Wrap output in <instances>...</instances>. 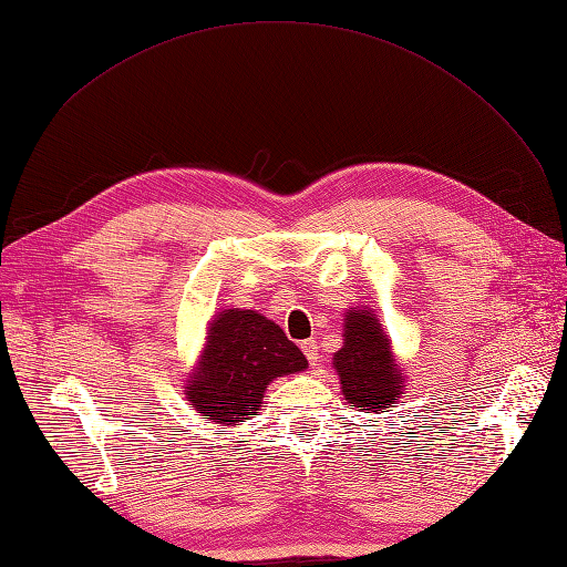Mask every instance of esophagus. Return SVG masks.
<instances>
[{
	"label": "esophagus",
	"instance_id": "34e87169",
	"mask_svg": "<svg viewBox=\"0 0 567 567\" xmlns=\"http://www.w3.org/2000/svg\"><path fill=\"white\" fill-rule=\"evenodd\" d=\"M300 350L305 352L307 362H310V364L315 367L317 359H319V346H317V340H302V342H300Z\"/></svg>",
	"mask_w": 567,
	"mask_h": 567
}]
</instances>
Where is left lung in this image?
<instances>
[{"instance_id": "obj_1", "label": "left lung", "mask_w": 567, "mask_h": 567, "mask_svg": "<svg viewBox=\"0 0 567 567\" xmlns=\"http://www.w3.org/2000/svg\"><path fill=\"white\" fill-rule=\"evenodd\" d=\"M333 364L346 400L367 414L388 409L404 390L381 323L367 310L348 312L346 346L333 354Z\"/></svg>"}]
</instances>
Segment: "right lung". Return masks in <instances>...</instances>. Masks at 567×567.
I'll return each instance as SVG.
<instances>
[{
    "label": "right lung",
    "instance_id": "add662e5",
    "mask_svg": "<svg viewBox=\"0 0 567 567\" xmlns=\"http://www.w3.org/2000/svg\"><path fill=\"white\" fill-rule=\"evenodd\" d=\"M307 369V359L277 323L252 310H227L210 323L186 400L215 423L236 425L260 411L277 375Z\"/></svg>",
    "mask_w": 567,
    "mask_h": 567
}]
</instances>
